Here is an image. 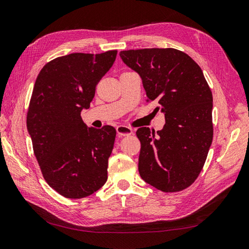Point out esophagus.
I'll list each match as a JSON object with an SVG mask.
<instances>
[{
	"instance_id": "obj_1",
	"label": "esophagus",
	"mask_w": 249,
	"mask_h": 249,
	"mask_svg": "<svg viewBox=\"0 0 249 249\" xmlns=\"http://www.w3.org/2000/svg\"><path fill=\"white\" fill-rule=\"evenodd\" d=\"M117 132L120 137H126V136H130L132 135V128L128 126H125V125H120L117 127Z\"/></svg>"
}]
</instances>
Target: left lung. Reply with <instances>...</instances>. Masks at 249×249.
I'll return each mask as SVG.
<instances>
[{
    "instance_id": "obj_1",
    "label": "left lung",
    "mask_w": 249,
    "mask_h": 249,
    "mask_svg": "<svg viewBox=\"0 0 249 249\" xmlns=\"http://www.w3.org/2000/svg\"><path fill=\"white\" fill-rule=\"evenodd\" d=\"M121 59L141 76L147 95L165 114L162 130L141 127L139 173L163 193L189 187L213 142V93L201 67L175 48L123 50Z\"/></svg>"
}]
</instances>
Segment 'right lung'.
<instances>
[{
  "label": "right lung",
  "instance_id": "right-lung-1",
  "mask_svg": "<svg viewBox=\"0 0 249 249\" xmlns=\"http://www.w3.org/2000/svg\"><path fill=\"white\" fill-rule=\"evenodd\" d=\"M118 52L70 53L48 62L37 75L27 112L35 156L48 185L68 199L92 195L107 181L116 129L87 127L82 109Z\"/></svg>",
  "mask_w": 249,
  "mask_h": 249
}]
</instances>
